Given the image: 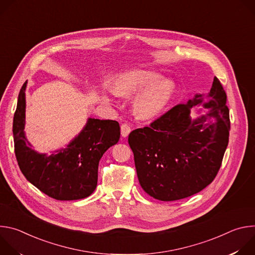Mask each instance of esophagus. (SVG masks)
<instances>
[{
	"instance_id": "34e87169",
	"label": "esophagus",
	"mask_w": 255,
	"mask_h": 255,
	"mask_svg": "<svg viewBox=\"0 0 255 255\" xmlns=\"http://www.w3.org/2000/svg\"><path fill=\"white\" fill-rule=\"evenodd\" d=\"M130 132H131V127H130L129 124L124 123V124L121 125V135H122V137H124V138L127 137Z\"/></svg>"
}]
</instances>
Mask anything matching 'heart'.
<instances>
[{
    "mask_svg": "<svg viewBox=\"0 0 255 255\" xmlns=\"http://www.w3.org/2000/svg\"><path fill=\"white\" fill-rule=\"evenodd\" d=\"M175 85L170 79H161L154 70H132L119 76L113 91L119 96H132L140 93L134 102L138 114L149 118L161 112L170 101Z\"/></svg>",
    "mask_w": 255,
    "mask_h": 255,
    "instance_id": "1",
    "label": "heart"
}]
</instances>
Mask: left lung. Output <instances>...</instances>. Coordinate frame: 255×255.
Masks as SVG:
<instances>
[{
	"mask_svg": "<svg viewBox=\"0 0 255 255\" xmlns=\"http://www.w3.org/2000/svg\"><path fill=\"white\" fill-rule=\"evenodd\" d=\"M226 93L214 78L208 94H196L173 107L150 126L133 130L128 142L141 188L159 201L191 197L209 186L229 141ZM202 105L207 111L201 114ZM193 108L199 116L190 117Z\"/></svg>",
	"mask_w": 255,
	"mask_h": 255,
	"instance_id": "obj_1",
	"label": "left lung"
}]
</instances>
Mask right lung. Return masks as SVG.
<instances>
[{
	"label": "right lung",
	"instance_id": "1",
	"mask_svg": "<svg viewBox=\"0 0 255 255\" xmlns=\"http://www.w3.org/2000/svg\"><path fill=\"white\" fill-rule=\"evenodd\" d=\"M27 81L22 86L13 120L15 154L30 183L59 201L89 197L97 187L98 166L103 154L120 138L117 121L89 118L82 131L50 155L32 148L25 134Z\"/></svg>",
	"mask_w": 255,
	"mask_h": 255
}]
</instances>
